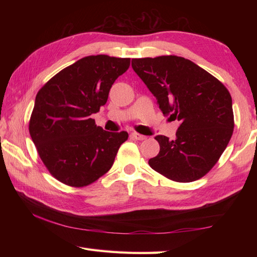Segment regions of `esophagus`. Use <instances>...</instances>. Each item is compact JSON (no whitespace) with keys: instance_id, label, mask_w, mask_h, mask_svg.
<instances>
[{"instance_id":"obj_1","label":"esophagus","mask_w":257,"mask_h":257,"mask_svg":"<svg viewBox=\"0 0 257 257\" xmlns=\"http://www.w3.org/2000/svg\"><path fill=\"white\" fill-rule=\"evenodd\" d=\"M132 137L136 140H145L146 139V136H143V135H140L138 133H133Z\"/></svg>"}]
</instances>
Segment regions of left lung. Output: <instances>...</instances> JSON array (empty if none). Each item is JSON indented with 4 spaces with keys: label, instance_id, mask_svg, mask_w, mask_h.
<instances>
[{
    "label": "left lung",
    "instance_id": "8db88e82",
    "mask_svg": "<svg viewBox=\"0 0 257 257\" xmlns=\"http://www.w3.org/2000/svg\"><path fill=\"white\" fill-rule=\"evenodd\" d=\"M132 66L157 98L163 114L181 124L177 138L160 145L149 166L177 182L204 177L220 159L234 129L232 97L219 79L193 62L169 55L133 58Z\"/></svg>",
    "mask_w": 257,
    "mask_h": 257
}]
</instances>
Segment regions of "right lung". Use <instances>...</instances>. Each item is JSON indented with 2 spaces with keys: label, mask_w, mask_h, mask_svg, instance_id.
<instances>
[{
  "label": "right lung",
  "mask_w": 257,
  "mask_h": 257,
  "mask_svg": "<svg viewBox=\"0 0 257 257\" xmlns=\"http://www.w3.org/2000/svg\"><path fill=\"white\" fill-rule=\"evenodd\" d=\"M130 58L91 55L64 68L38 90L30 135L52 176L69 187L89 185L113 165L127 132L109 133L95 123L109 90Z\"/></svg>",
  "instance_id": "1"
}]
</instances>
